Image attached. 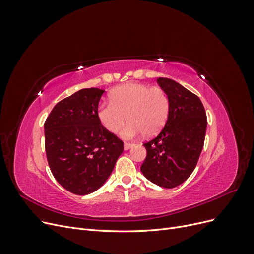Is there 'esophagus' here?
<instances>
[{
	"mask_svg": "<svg viewBox=\"0 0 254 254\" xmlns=\"http://www.w3.org/2000/svg\"><path fill=\"white\" fill-rule=\"evenodd\" d=\"M133 145H134L133 143H128V142H125V143H124V149H125V150H128V149L131 148Z\"/></svg>",
	"mask_w": 254,
	"mask_h": 254,
	"instance_id": "esophagus-1",
	"label": "esophagus"
}]
</instances>
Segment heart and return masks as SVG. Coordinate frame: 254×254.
<instances>
[{"mask_svg":"<svg viewBox=\"0 0 254 254\" xmlns=\"http://www.w3.org/2000/svg\"><path fill=\"white\" fill-rule=\"evenodd\" d=\"M170 114V98L159 87L130 82L123 84L110 93V103H101L96 115L101 125L109 132L121 130V136L132 139L145 133L155 135L161 131Z\"/></svg>","mask_w":254,"mask_h":254,"instance_id":"heart-1","label":"heart"}]
</instances>
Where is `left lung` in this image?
<instances>
[{
	"label": "left lung",
	"mask_w": 254,
	"mask_h": 254,
	"mask_svg": "<svg viewBox=\"0 0 254 254\" xmlns=\"http://www.w3.org/2000/svg\"><path fill=\"white\" fill-rule=\"evenodd\" d=\"M157 82L170 98V114L161 132L143 144L147 156L141 172L157 186L173 189L195 170L203 148L207 121L197 95L173 79L160 77Z\"/></svg>",
	"instance_id": "obj_1"
}]
</instances>
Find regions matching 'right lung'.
Masks as SVG:
<instances>
[{"instance_id":"obj_1","label":"right lung","mask_w":254,"mask_h":254,"mask_svg":"<svg viewBox=\"0 0 254 254\" xmlns=\"http://www.w3.org/2000/svg\"><path fill=\"white\" fill-rule=\"evenodd\" d=\"M104 92L97 88L75 92L54 107L44 123L51 172L60 186L76 195L101 188L124 150V143L97 119Z\"/></svg>"}]
</instances>
